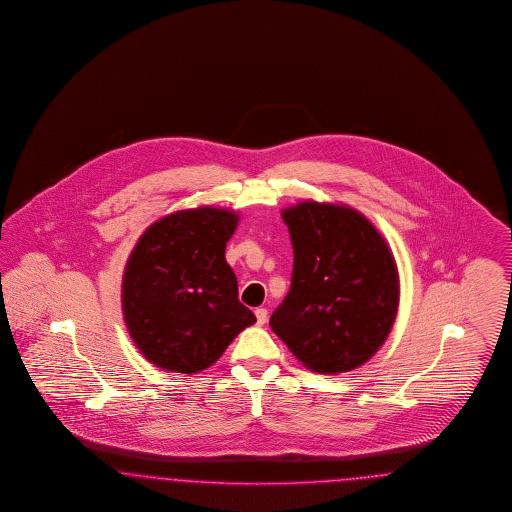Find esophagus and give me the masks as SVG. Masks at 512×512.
<instances>
[{
    "mask_svg": "<svg viewBox=\"0 0 512 512\" xmlns=\"http://www.w3.org/2000/svg\"><path fill=\"white\" fill-rule=\"evenodd\" d=\"M255 316H257V324H259V326H265L266 320H268V310L263 307L257 308V310H255Z\"/></svg>",
    "mask_w": 512,
    "mask_h": 512,
    "instance_id": "obj_1",
    "label": "esophagus"
}]
</instances>
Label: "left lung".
Wrapping results in <instances>:
<instances>
[{
    "mask_svg": "<svg viewBox=\"0 0 512 512\" xmlns=\"http://www.w3.org/2000/svg\"><path fill=\"white\" fill-rule=\"evenodd\" d=\"M282 219L293 246L286 299L270 328L308 369L362 366L385 343L398 310V270L383 236L343 205L305 202Z\"/></svg>",
    "mask_w": 512,
    "mask_h": 512,
    "instance_id": "obj_1",
    "label": "left lung"
}]
</instances>
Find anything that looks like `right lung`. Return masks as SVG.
I'll return each instance as SVG.
<instances>
[{
    "mask_svg": "<svg viewBox=\"0 0 512 512\" xmlns=\"http://www.w3.org/2000/svg\"><path fill=\"white\" fill-rule=\"evenodd\" d=\"M238 217L198 207L150 226L123 274V316L135 345L158 368L198 373L255 324L225 259Z\"/></svg>",
    "mask_w": 512,
    "mask_h": 512,
    "instance_id": "add662e5",
    "label": "right lung"
}]
</instances>
